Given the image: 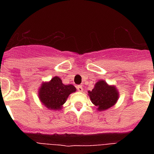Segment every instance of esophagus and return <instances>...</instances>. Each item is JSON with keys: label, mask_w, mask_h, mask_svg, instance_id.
<instances>
[{"label": "esophagus", "mask_w": 154, "mask_h": 154, "mask_svg": "<svg viewBox=\"0 0 154 154\" xmlns=\"http://www.w3.org/2000/svg\"><path fill=\"white\" fill-rule=\"evenodd\" d=\"M77 89L79 92H82L83 91V87L82 85H77Z\"/></svg>", "instance_id": "obj_1"}]
</instances>
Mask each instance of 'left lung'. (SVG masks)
<instances>
[{
  "label": "left lung",
  "instance_id": "8db88e82",
  "mask_svg": "<svg viewBox=\"0 0 154 154\" xmlns=\"http://www.w3.org/2000/svg\"><path fill=\"white\" fill-rule=\"evenodd\" d=\"M92 103L97 107V109L105 110L117 102L118 93L114 86H109L104 81H99L92 91H89Z\"/></svg>",
  "mask_w": 154,
  "mask_h": 154
}]
</instances>
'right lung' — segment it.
<instances>
[{"label":"right lung","mask_w":154,"mask_h":154,"mask_svg":"<svg viewBox=\"0 0 154 154\" xmlns=\"http://www.w3.org/2000/svg\"><path fill=\"white\" fill-rule=\"evenodd\" d=\"M76 91L72 85H64L60 78L53 77L49 82L42 84L39 89V97L48 109H59L65 104L70 94Z\"/></svg>","instance_id":"add662e5"}]
</instances>
